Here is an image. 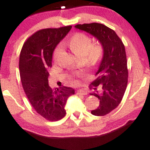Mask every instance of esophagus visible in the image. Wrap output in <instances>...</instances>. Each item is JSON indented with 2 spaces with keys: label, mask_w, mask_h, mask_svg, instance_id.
<instances>
[{
  "label": "esophagus",
  "mask_w": 150,
  "mask_h": 150,
  "mask_svg": "<svg viewBox=\"0 0 150 150\" xmlns=\"http://www.w3.org/2000/svg\"><path fill=\"white\" fill-rule=\"evenodd\" d=\"M77 94H80V95H87V91L83 90V89H79V90H77Z\"/></svg>",
  "instance_id": "34e87169"
}]
</instances>
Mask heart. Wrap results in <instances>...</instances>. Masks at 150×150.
<instances>
[{"instance_id":"b5f03b06","label":"heart","mask_w":150,"mask_h":150,"mask_svg":"<svg viewBox=\"0 0 150 150\" xmlns=\"http://www.w3.org/2000/svg\"><path fill=\"white\" fill-rule=\"evenodd\" d=\"M68 45L73 52L78 57H86L87 63L91 65H97L102 61L104 56V48L100 42L92 43V39L87 34L78 32L75 34L68 42ZM63 46L61 44L55 48L53 53V58L57 59L61 53ZM76 83L75 80H72Z\"/></svg>"}]
</instances>
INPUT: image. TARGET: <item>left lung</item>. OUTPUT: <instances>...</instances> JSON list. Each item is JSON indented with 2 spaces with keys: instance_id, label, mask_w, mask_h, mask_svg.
<instances>
[{
  "instance_id": "1",
  "label": "left lung",
  "mask_w": 150,
  "mask_h": 150,
  "mask_svg": "<svg viewBox=\"0 0 150 150\" xmlns=\"http://www.w3.org/2000/svg\"><path fill=\"white\" fill-rule=\"evenodd\" d=\"M75 28L91 34L104 46V58L89 88L94 89L91 95L99 100L98 108L91 113L94 116H105L120 104L128 85L125 46L114 31L102 24L77 25Z\"/></svg>"
}]
</instances>
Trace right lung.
<instances>
[{
    "instance_id": "1",
    "label": "right lung",
    "mask_w": 150,
    "mask_h": 150,
    "mask_svg": "<svg viewBox=\"0 0 150 150\" xmlns=\"http://www.w3.org/2000/svg\"><path fill=\"white\" fill-rule=\"evenodd\" d=\"M71 28L70 25L37 31L24 43L20 51L19 69L22 87L34 110L49 121H57L65 116L67 99L75 94L70 87L51 89L48 83L53 51Z\"/></svg>"
}]
</instances>
